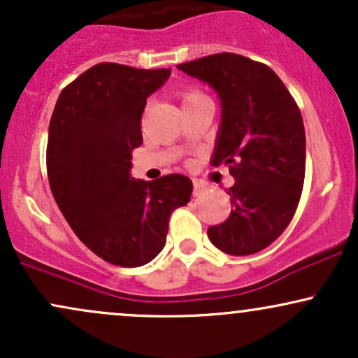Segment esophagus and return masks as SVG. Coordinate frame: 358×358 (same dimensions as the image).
I'll use <instances>...</instances> for the list:
<instances>
[{"label": "esophagus", "instance_id": "1", "mask_svg": "<svg viewBox=\"0 0 358 358\" xmlns=\"http://www.w3.org/2000/svg\"><path fill=\"white\" fill-rule=\"evenodd\" d=\"M205 192V187L202 183L193 182V196H200Z\"/></svg>", "mask_w": 358, "mask_h": 358}]
</instances>
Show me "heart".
Here are the masks:
<instances>
[{
    "mask_svg": "<svg viewBox=\"0 0 358 358\" xmlns=\"http://www.w3.org/2000/svg\"><path fill=\"white\" fill-rule=\"evenodd\" d=\"M180 97H182L183 108H185V106L193 104V102H196V101L207 99V97H205L203 94L200 92V90H196V89H185V90H182V92H180Z\"/></svg>",
    "mask_w": 358,
    "mask_h": 358,
    "instance_id": "b5f03b06",
    "label": "heart"
}]
</instances>
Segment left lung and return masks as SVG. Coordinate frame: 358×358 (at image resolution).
Returning <instances> with one entry per match:
<instances>
[{
  "instance_id": "left-lung-1",
  "label": "left lung",
  "mask_w": 358,
  "mask_h": 358,
  "mask_svg": "<svg viewBox=\"0 0 358 358\" xmlns=\"http://www.w3.org/2000/svg\"><path fill=\"white\" fill-rule=\"evenodd\" d=\"M217 90L222 119L212 165L229 166V219L208 227L222 252L249 256L289 225L305 183L306 138L298 104L266 64L237 53H213L178 65Z\"/></svg>"
}]
</instances>
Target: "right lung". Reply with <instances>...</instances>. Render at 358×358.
<instances>
[{"mask_svg":"<svg viewBox=\"0 0 358 358\" xmlns=\"http://www.w3.org/2000/svg\"><path fill=\"white\" fill-rule=\"evenodd\" d=\"M170 69L102 62L60 92L48 126L47 175L53 199L76 236L96 256L138 268L162 252L175 208L190 202L188 176L153 182L129 173L141 146V116Z\"/></svg>","mask_w":358,"mask_h":358,"instance_id":"right-lung-1","label":"right lung"}]
</instances>
